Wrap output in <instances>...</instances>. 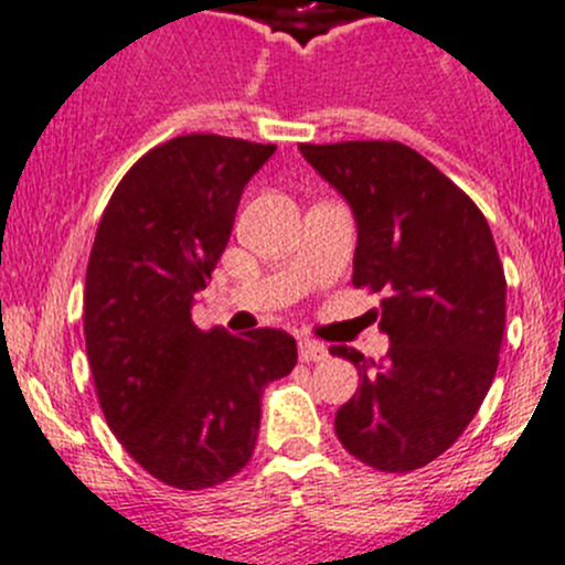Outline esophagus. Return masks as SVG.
Wrapping results in <instances>:
<instances>
[{
	"mask_svg": "<svg viewBox=\"0 0 565 565\" xmlns=\"http://www.w3.org/2000/svg\"><path fill=\"white\" fill-rule=\"evenodd\" d=\"M298 356H300V362H323V360H329V348H326L323 342L300 340L298 342Z\"/></svg>",
	"mask_w": 565,
	"mask_h": 565,
	"instance_id": "34e87169",
	"label": "esophagus"
}]
</instances>
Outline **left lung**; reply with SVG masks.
<instances>
[{"label":"left lung","instance_id":"left-lung-1","mask_svg":"<svg viewBox=\"0 0 565 565\" xmlns=\"http://www.w3.org/2000/svg\"><path fill=\"white\" fill-rule=\"evenodd\" d=\"M300 156L354 214V284L387 292V360L331 348L360 371L337 437L376 471L424 468L466 431L497 376L508 295L497 242L471 198L398 141L300 145Z\"/></svg>","mask_w":565,"mask_h":565}]
</instances>
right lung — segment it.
Instances as JSON below:
<instances>
[{"label": "right lung", "instance_id": "add662e5", "mask_svg": "<svg viewBox=\"0 0 565 565\" xmlns=\"http://www.w3.org/2000/svg\"><path fill=\"white\" fill-rule=\"evenodd\" d=\"M276 145L192 134L130 167L94 236L83 329L105 420L163 484L203 490L256 449L262 393L298 362L287 331H200L194 295L231 239L247 181Z\"/></svg>", "mask_w": 565, "mask_h": 565}]
</instances>
